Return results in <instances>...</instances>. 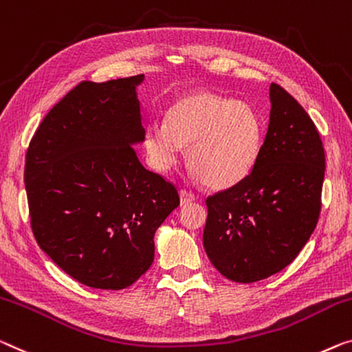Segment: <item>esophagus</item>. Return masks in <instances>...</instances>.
<instances>
[{"label": "esophagus", "instance_id": "1", "mask_svg": "<svg viewBox=\"0 0 352 352\" xmlns=\"http://www.w3.org/2000/svg\"><path fill=\"white\" fill-rule=\"evenodd\" d=\"M194 201H196V196H194L192 192L186 191V190H182L180 191V202H182V206H186V204H191Z\"/></svg>", "mask_w": 352, "mask_h": 352}]
</instances>
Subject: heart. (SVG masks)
Segmentation results:
<instances>
[{"label": "heart", "instance_id": "1", "mask_svg": "<svg viewBox=\"0 0 352 352\" xmlns=\"http://www.w3.org/2000/svg\"><path fill=\"white\" fill-rule=\"evenodd\" d=\"M264 128L259 113L242 101L210 91L183 94L170 104L166 124H146L144 146L150 164L169 170L188 146V166L212 190L243 182L259 160Z\"/></svg>", "mask_w": 352, "mask_h": 352}]
</instances>
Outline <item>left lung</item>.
I'll return each mask as SVG.
<instances>
[{
	"mask_svg": "<svg viewBox=\"0 0 352 352\" xmlns=\"http://www.w3.org/2000/svg\"><path fill=\"white\" fill-rule=\"evenodd\" d=\"M270 120L259 160L239 185L207 197L204 248L219 274L254 283L297 258L316 228L326 156L310 115L270 85Z\"/></svg>",
	"mask_w": 352,
	"mask_h": 352,
	"instance_id": "8db88e82",
	"label": "left lung"
}]
</instances>
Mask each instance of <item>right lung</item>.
Here are the masks:
<instances>
[{"mask_svg": "<svg viewBox=\"0 0 352 352\" xmlns=\"http://www.w3.org/2000/svg\"><path fill=\"white\" fill-rule=\"evenodd\" d=\"M145 76L80 82L31 139L25 188L41 250L94 289H124L150 269L155 232L180 206L175 186L146 170L138 87Z\"/></svg>", "mask_w": 352, "mask_h": 352, "instance_id": "right-lung-1", "label": "right lung"}]
</instances>
